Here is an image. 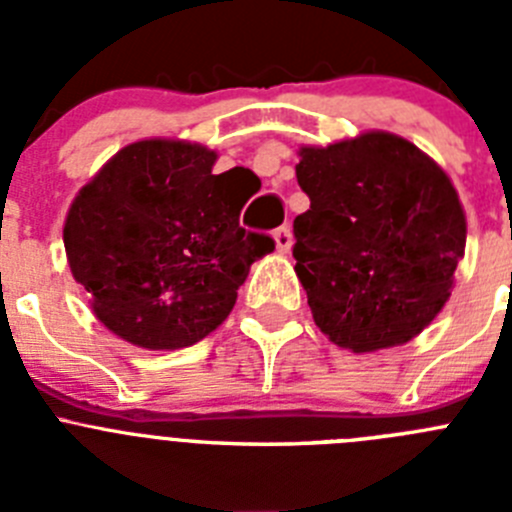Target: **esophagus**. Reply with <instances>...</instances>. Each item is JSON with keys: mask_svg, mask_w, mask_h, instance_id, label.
<instances>
[{"mask_svg": "<svg viewBox=\"0 0 512 512\" xmlns=\"http://www.w3.org/2000/svg\"><path fill=\"white\" fill-rule=\"evenodd\" d=\"M274 243H277L279 253H287L292 248V228L289 225H282L279 230H274Z\"/></svg>", "mask_w": 512, "mask_h": 512, "instance_id": "esophagus-1", "label": "esophagus"}]
</instances>
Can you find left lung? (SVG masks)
<instances>
[{"mask_svg": "<svg viewBox=\"0 0 512 512\" xmlns=\"http://www.w3.org/2000/svg\"><path fill=\"white\" fill-rule=\"evenodd\" d=\"M297 156L310 210L295 217L292 256L315 325L354 354L413 341L449 302L467 246L449 174L384 130Z\"/></svg>", "mask_w": 512, "mask_h": 512, "instance_id": "left-lung-1", "label": "left lung"}]
</instances>
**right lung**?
Instances as JSON below:
<instances>
[{"instance_id": "1", "label": "right lung", "mask_w": 512, "mask_h": 512, "mask_svg": "<svg viewBox=\"0 0 512 512\" xmlns=\"http://www.w3.org/2000/svg\"><path fill=\"white\" fill-rule=\"evenodd\" d=\"M217 153L174 138L135 140L89 179L63 223L71 274L117 338L176 351L230 315L251 264L274 251L241 228L233 171Z\"/></svg>"}]
</instances>
